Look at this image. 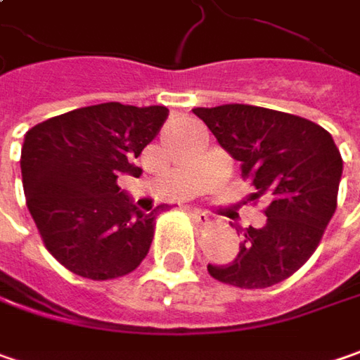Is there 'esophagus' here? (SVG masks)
Instances as JSON below:
<instances>
[{"label": "esophagus", "instance_id": "34e87169", "mask_svg": "<svg viewBox=\"0 0 360 360\" xmlns=\"http://www.w3.org/2000/svg\"><path fill=\"white\" fill-rule=\"evenodd\" d=\"M190 219H192V223L196 226H207L210 223V219H208L207 212H202L200 208H192L190 210Z\"/></svg>", "mask_w": 360, "mask_h": 360}]
</instances>
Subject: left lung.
I'll return each instance as SVG.
<instances>
[{"mask_svg": "<svg viewBox=\"0 0 360 360\" xmlns=\"http://www.w3.org/2000/svg\"><path fill=\"white\" fill-rule=\"evenodd\" d=\"M217 141L241 162V176L269 200L261 229H245L239 255L208 265L214 279L243 288H271L310 259L336 210L342 158L333 135L312 121L253 105L192 109Z\"/></svg>", "mask_w": 360, "mask_h": 360, "instance_id": "8db88e82", "label": "left lung"}]
</instances>
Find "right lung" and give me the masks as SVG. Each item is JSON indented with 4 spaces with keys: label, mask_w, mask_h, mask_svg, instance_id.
Listing matches in <instances>:
<instances>
[{
    "label": "right lung",
    "mask_w": 360,
    "mask_h": 360,
    "mask_svg": "<svg viewBox=\"0 0 360 360\" xmlns=\"http://www.w3.org/2000/svg\"><path fill=\"white\" fill-rule=\"evenodd\" d=\"M168 109L101 103L34 125L22 146L26 205L54 259L95 281L131 274L146 259L155 217L119 188L139 176L134 160L160 134Z\"/></svg>",
    "instance_id": "1"
}]
</instances>
